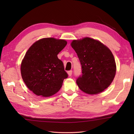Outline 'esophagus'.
I'll return each instance as SVG.
<instances>
[{"mask_svg": "<svg viewBox=\"0 0 134 134\" xmlns=\"http://www.w3.org/2000/svg\"><path fill=\"white\" fill-rule=\"evenodd\" d=\"M72 70H69L68 71V74L69 75V76H70L71 75H72Z\"/></svg>", "mask_w": 134, "mask_h": 134, "instance_id": "34e87169", "label": "esophagus"}]
</instances>
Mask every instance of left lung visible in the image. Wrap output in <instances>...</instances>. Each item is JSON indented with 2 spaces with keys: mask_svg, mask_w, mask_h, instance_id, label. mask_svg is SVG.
<instances>
[{
  "mask_svg": "<svg viewBox=\"0 0 134 134\" xmlns=\"http://www.w3.org/2000/svg\"><path fill=\"white\" fill-rule=\"evenodd\" d=\"M71 45L82 67V75L76 79L80 90L94 94L108 88L116 71L115 60L110 50L99 41L89 37L73 40Z\"/></svg>",
  "mask_w": 134,
  "mask_h": 134,
  "instance_id": "1",
  "label": "left lung"
}]
</instances>
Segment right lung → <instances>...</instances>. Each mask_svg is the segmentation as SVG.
Segmentation results:
<instances>
[{"instance_id":"right-lung-1","label":"right lung","mask_w":134,"mask_h":134,"mask_svg":"<svg viewBox=\"0 0 134 134\" xmlns=\"http://www.w3.org/2000/svg\"><path fill=\"white\" fill-rule=\"evenodd\" d=\"M64 40L45 38L34 43L27 51L21 66L27 87L35 94L50 97L57 93L68 74L58 54L66 45Z\"/></svg>"}]
</instances>
